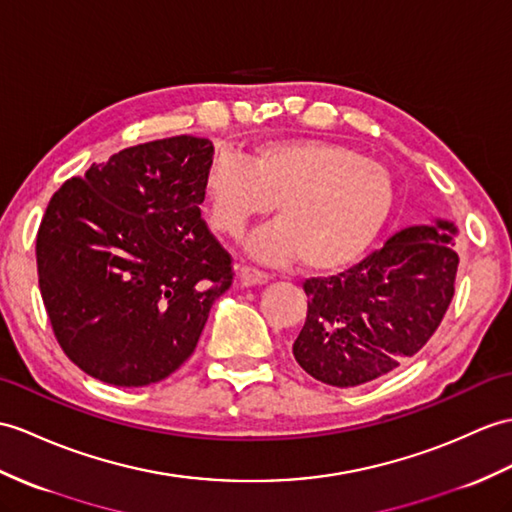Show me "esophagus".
Instances as JSON below:
<instances>
[{
    "label": "esophagus",
    "mask_w": 512,
    "mask_h": 512,
    "mask_svg": "<svg viewBox=\"0 0 512 512\" xmlns=\"http://www.w3.org/2000/svg\"><path fill=\"white\" fill-rule=\"evenodd\" d=\"M237 277H240L242 285H264L270 279L268 272L257 270L253 266H242L240 272H237Z\"/></svg>",
    "instance_id": "obj_1"
}]
</instances>
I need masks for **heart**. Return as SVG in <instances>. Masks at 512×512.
I'll return each instance as SVG.
<instances>
[{"label":"heart","mask_w":512,"mask_h":512,"mask_svg":"<svg viewBox=\"0 0 512 512\" xmlns=\"http://www.w3.org/2000/svg\"><path fill=\"white\" fill-rule=\"evenodd\" d=\"M211 229L237 240L277 205L279 222L251 242L266 261L301 257L314 272H340L366 255L390 216L395 187L382 163L334 141L272 139L244 161L222 152L202 181Z\"/></svg>","instance_id":"b5f03b06"}]
</instances>
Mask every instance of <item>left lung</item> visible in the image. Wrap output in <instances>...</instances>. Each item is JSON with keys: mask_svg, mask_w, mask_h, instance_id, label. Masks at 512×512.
Returning a JSON list of instances; mask_svg holds the SVG:
<instances>
[{"mask_svg": "<svg viewBox=\"0 0 512 512\" xmlns=\"http://www.w3.org/2000/svg\"><path fill=\"white\" fill-rule=\"evenodd\" d=\"M454 244V224L436 220L395 233L347 272L307 279V318L292 344L303 371L349 388L419 353L454 299Z\"/></svg>", "mask_w": 512, "mask_h": 512, "instance_id": "1", "label": "left lung"}]
</instances>
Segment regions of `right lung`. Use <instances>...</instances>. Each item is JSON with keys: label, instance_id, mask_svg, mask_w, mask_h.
<instances>
[{"label": "right lung", "instance_id": "1", "mask_svg": "<svg viewBox=\"0 0 512 512\" xmlns=\"http://www.w3.org/2000/svg\"><path fill=\"white\" fill-rule=\"evenodd\" d=\"M209 139L120 150L61 185L37 233L45 312L67 358L104 384L170 377L194 353L231 255L200 216Z\"/></svg>", "mask_w": 512, "mask_h": 512}]
</instances>
